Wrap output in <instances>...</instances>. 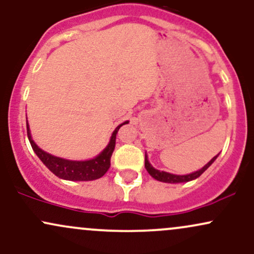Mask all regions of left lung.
Returning <instances> with one entry per match:
<instances>
[{
	"mask_svg": "<svg viewBox=\"0 0 254 254\" xmlns=\"http://www.w3.org/2000/svg\"><path fill=\"white\" fill-rule=\"evenodd\" d=\"M217 156H218V154L216 156L212 157L210 161L204 166V167L200 168V170H198L196 172H192V173H190V174H184V176H179V174H172V173H168V172L156 170V168H154L153 166L150 165L147 154H145V156H144V167H145V170H147L148 173H149L150 176L154 178V179L159 180V182L168 183V184L188 183V182H191V180L197 179L198 177L202 176L204 172H205L212 164H214V161L217 159Z\"/></svg>",
	"mask_w": 254,
	"mask_h": 254,
	"instance_id": "8db88e82",
	"label": "left lung"
}]
</instances>
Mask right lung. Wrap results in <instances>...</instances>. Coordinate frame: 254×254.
Listing matches in <instances>:
<instances>
[{
    "label": "right lung",
    "instance_id": "right-lung-1",
    "mask_svg": "<svg viewBox=\"0 0 254 254\" xmlns=\"http://www.w3.org/2000/svg\"><path fill=\"white\" fill-rule=\"evenodd\" d=\"M129 122L127 121L116 127L115 131L112 132V136H111L109 144L106 145V148L98 156L93 157L90 160H83V161L66 160L63 159V157L51 155V154L46 153L45 150L40 149L36 144V142L33 141V138H32L28 122H26V125H27L28 141H30L32 148H33L34 153L37 154V156L42 160L43 164L55 176L64 180H71V182H88V180L99 179V178L103 177L109 171L111 166V156H112L113 150H115L116 136H117L119 127Z\"/></svg>",
    "mask_w": 254,
    "mask_h": 254
}]
</instances>
